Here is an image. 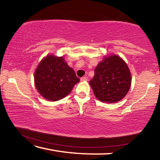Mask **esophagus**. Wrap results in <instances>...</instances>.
Segmentation results:
<instances>
[{
  "instance_id": "obj_1",
  "label": "esophagus",
  "mask_w": 160,
  "mask_h": 160,
  "mask_svg": "<svg viewBox=\"0 0 160 160\" xmlns=\"http://www.w3.org/2000/svg\"><path fill=\"white\" fill-rule=\"evenodd\" d=\"M80 80L82 81V82H83V81H87V80H88V78L85 77V76L82 77L80 78Z\"/></svg>"
}]
</instances>
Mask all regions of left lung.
Returning a JSON list of instances; mask_svg holds the SVG:
<instances>
[{"instance_id":"1","label":"left lung","mask_w":160,"mask_h":160,"mask_svg":"<svg viewBox=\"0 0 160 160\" xmlns=\"http://www.w3.org/2000/svg\"><path fill=\"white\" fill-rule=\"evenodd\" d=\"M90 85L99 101L115 103L128 93L131 85V72L121 57L107 56L95 68Z\"/></svg>"}]
</instances>
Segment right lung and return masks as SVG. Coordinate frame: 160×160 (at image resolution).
<instances>
[{
    "label": "right lung",
    "instance_id": "right-lung-1",
    "mask_svg": "<svg viewBox=\"0 0 160 160\" xmlns=\"http://www.w3.org/2000/svg\"><path fill=\"white\" fill-rule=\"evenodd\" d=\"M80 79L63 57L48 55L43 58L34 72V84L41 95L58 101L70 93Z\"/></svg>",
    "mask_w": 160,
    "mask_h": 160
}]
</instances>
